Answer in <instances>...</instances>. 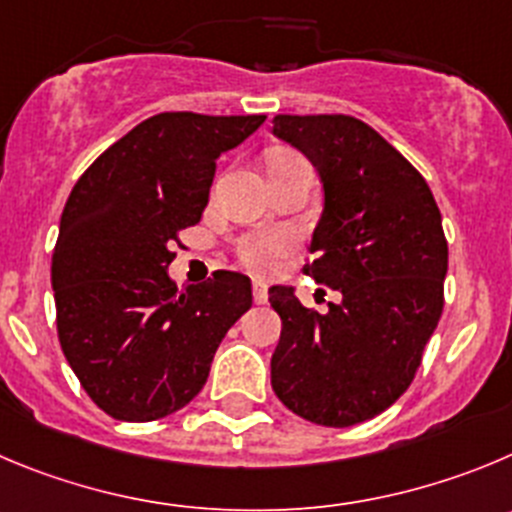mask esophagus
<instances>
[{
	"mask_svg": "<svg viewBox=\"0 0 512 512\" xmlns=\"http://www.w3.org/2000/svg\"><path fill=\"white\" fill-rule=\"evenodd\" d=\"M252 300H255L257 305L267 303V285L260 283V280H255V283H252Z\"/></svg>",
	"mask_w": 512,
	"mask_h": 512,
	"instance_id": "obj_1",
	"label": "esophagus"
}]
</instances>
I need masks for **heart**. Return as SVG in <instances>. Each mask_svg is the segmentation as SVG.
Listing matches in <instances>:
<instances>
[{"label": "heart", "instance_id": "heart-1", "mask_svg": "<svg viewBox=\"0 0 512 512\" xmlns=\"http://www.w3.org/2000/svg\"><path fill=\"white\" fill-rule=\"evenodd\" d=\"M295 154L290 151H278V154L270 156V164H278V161L293 159ZM290 250V237L285 232H262L252 234L240 245V260L245 262L250 270L255 272H267L278 257H283Z\"/></svg>", "mask_w": 512, "mask_h": 512}]
</instances>
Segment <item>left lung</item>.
I'll return each mask as SVG.
<instances>
[{
    "mask_svg": "<svg viewBox=\"0 0 512 512\" xmlns=\"http://www.w3.org/2000/svg\"><path fill=\"white\" fill-rule=\"evenodd\" d=\"M272 133L308 156L323 184L315 283L341 293L326 313L272 285L283 321L272 391L323 427H353L412 384L444 305L447 240L424 176L353 116H275Z\"/></svg>",
    "mask_w": 512,
    "mask_h": 512,
    "instance_id": "obj_1",
    "label": "left lung"
}]
</instances>
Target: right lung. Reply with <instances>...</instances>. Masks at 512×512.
<instances>
[{
    "mask_svg": "<svg viewBox=\"0 0 512 512\" xmlns=\"http://www.w3.org/2000/svg\"><path fill=\"white\" fill-rule=\"evenodd\" d=\"M265 116L159 113L105 148L70 191L52 252L57 338L90 399L154 422L207 384L229 328L252 305L247 275L176 288L179 232L202 219L217 159Z\"/></svg>",
    "mask_w": 512,
    "mask_h": 512,
    "instance_id": "obj_1",
    "label": "right lung"
}]
</instances>
